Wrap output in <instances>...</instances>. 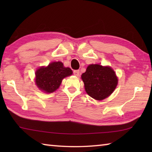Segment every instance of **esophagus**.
<instances>
[{
	"mask_svg": "<svg viewBox=\"0 0 152 152\" xmlns=\"http://www.w3.org/2000/svg\"><path fill=\"white\" fill-rule=\"evenodd\" d=\"M73 73H74V76H79L80 71H79V70H74Z\"/></svg>",
	"mask_w": 152,
	"mask_h": 152,
	"instance_id": "34e87169",
	"label": "esophagus"
}]
</instances>
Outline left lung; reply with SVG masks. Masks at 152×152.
I'll list each match as a JSON object with an SVG mask.
<instances>
[{"label":"left lung","instance_id":"obj_1","mask_svg":"<svg viewBox=\"0 0 152 152\" xmlns=\"http://www.w3.org/2000/svg\"><path fill=\"white\" fill-rule=\"evenodd\" d=\"M86 93L97 101L109 96L116 88L118 78L115 71L109 66L91 64L82 74Z\"/></svg>","mask_w":152,"mask_h":152}]
</instances>
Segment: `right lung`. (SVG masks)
<instances>
[{
	"label": "right lung",
	"mask_w": 152,
	"mask_h": 152,
	"mask_svg": "<svg viewBox=\"0 0 152 152\" xmlns=\"http://www.w3.org/2000/svg\"><path fill=\"white\" fill-rule=\"evenodd\" d=\"M72 74L70 68H66L61 61H53L47 67L42 66L35 72V84L42 91L51 93L56 91L62 80Z\"/></svg>",
	"instance_id": "add662e5"
}]
</instances>
